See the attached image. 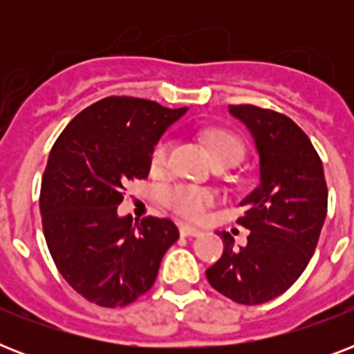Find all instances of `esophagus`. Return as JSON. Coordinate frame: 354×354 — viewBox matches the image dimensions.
Wrapping results in <instances>:
<instances>
[{
    "label": "esophagus",
    "instance_id": "obj_1",
    "mask_svg": "<svg viewBox=\"0 0 354 354\" xmlns=\"http://www.w3.org/2000/svg\"><path fill=\"white\" fill-rule=\"evenodd\" d=\"M180 235L182 236H198V235H202V232H200V230H196V227L189 226V224H182V226H180Z\"/></svg>",
    "mask_w": 354,
    "mask_h": 354
}]
</instances>
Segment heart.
<instances>
[{"mask_svg":"<svg viewBox=\"0 0 354 354\" xmlns=\"http://www.w3.org/2000/svg\"><path fill=\"white\" fill-rule=\"evenodd\" d=\"M205 143L211 152V158L215 163H230L235 165L242 156V143L226 130H209L205 133ZM169 156H171V139L161 138L154 145L150 152V169L152 172H161L169 165ZM167 205L174 209L178 215L200 221L205 215L207 205L213 202V194L204 187L198 185H189V183H178L165 191Z\"/></svg>","mask_w":354,"mask_h":354,"instance_id":"heart-1","label":"heart"}]
</instances>
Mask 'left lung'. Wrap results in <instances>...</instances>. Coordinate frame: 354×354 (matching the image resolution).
I'll use <instances>...</instances> for the list:
<instances>
[{"mask_svg":"<svg viewBox=\"0 0 354 354\" xmlns=\"http://www.w3.org/2000/svg\"><path fill=\"white\" fill-rule=\"evenodd\" d=\"M233 118L250 130L259 154V185L242 200L239 224L248 244L218 233L224 253L205 270L209 285L241 305H261L286 292L307 268L327 216L324 165L310 139L290 118L239 104Z\"/></svg>","mask_w":354,"mask_h":354,"instance_id":"left-lung-1","label":"left lung"}]
</instances>
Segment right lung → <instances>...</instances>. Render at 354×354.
<instances>
[{"mask_svg": "<svg viewBox=\"0 0 354 354\" xmlns=\"http://www.w3.org/2000/svg\"><path fill=\"white\" fill-rule=\"evenodd\" d=\"M187 108L106 97L55 141L41 178L44 235L62 277L99 307H124L150 290L178 241L169 218L119 216L122 189L150 171V152Z\"/></svg>", "mask_w": 354, "mask_h": 354, "instance_id": "1", "label": "right lung"}]
</instances>
